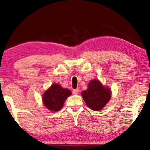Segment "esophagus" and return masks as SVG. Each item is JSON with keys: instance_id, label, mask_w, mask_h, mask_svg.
<instances>
[{"instance_id": "1", "label": "esophagus", "mask_w": 150, "mask_h": 150, "mask_svg": "<svg viewBox=\"0 0 150 150\" xmlns=\"http://www.w3.org/2000/svg\"><path fill=\"white\" fill-rule=\"evenodd\" d=\"M72 93H73V94H75V95H77V94H79V89H74L73 91H72Z\"/></svg>"}]
</instances>
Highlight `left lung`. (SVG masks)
<instances>
[{
    "label": "left lung",
    "instance_id": "8db88e82",
    "mask_svg": "<svg viewBox=\"0 0 150 150\" xmlns=\"http://www.w3.org/2000/svg\"><path fill=\"white\" fill-rule=\"evenodd\" d=\"M82 96L88 107L93 110H100L109 101L110 91L98 80H92L88 85V89L82 92Z\"/></svg>",
    "mask_w": 150,
    "mask_h": 150
}]
</instances>
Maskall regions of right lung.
Returning a JSON list of instances; mask_svg holds the SVG:
<instances>
[{
	"label": "right lung",
	"instance_id": "add662e5",
	"mask_svg": "<svg viewBox=\"0 0 150 150\" xmlns=\"http://www.w3.org/2000/svg\"><path fill=\"white\" fill-rule=\"evenodd\" d=\"M71 94L69 89H63L58 84H53L43 96V102L47 108L58 111L63 107L65 100Z\"/></svg>",
	"mask_w": 150,
	"mask_h": 150
}]
</instances>
